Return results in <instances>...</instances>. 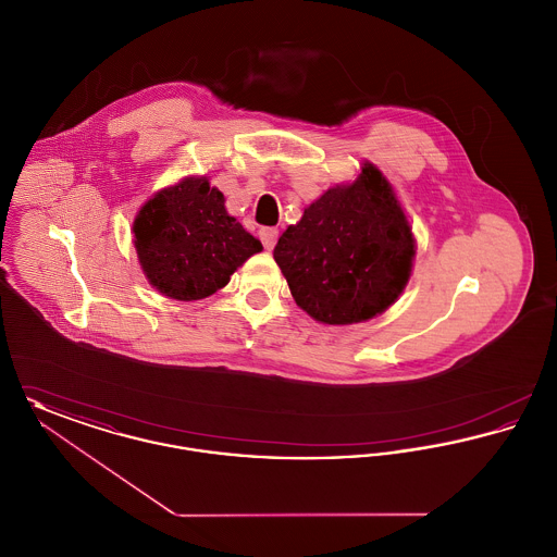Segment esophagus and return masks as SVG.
<instances>
[{
  "instance_id": "esophagus-1",
  "label": "esophagus",
  "mask_w": 557,
  "mask_h": 557,
  "mask_svg": "<svg viewBox=\"0 0 557 557\" xmlns=\"http://www.w3.org/2000/svg\"><path fill=\"white\" fill-rule=\"evenodd\" d=\"M277 236H280V232H277L275 227H263V230L259 232V238L263 242V246H265L267 250H273V246H275V242H277Z\"/></svg>"
}]
</instances>
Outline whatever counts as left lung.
Returning <instances> with one entry per match:
<instances>
[{
	"label": "left lung",
	"instance_id": "left-lung-1",
	"mask_svg": "<svg viewBox=\"0 0 557 557\" xmlns=\"http://www.w3.org/2000/svg\"><path fill=\"white\" fill-rule=\"evenodd\" d=\"M416 244L386 177L366 164L350 186L327 189L273 250L296 305L330 325L388 309L407 286Z\"/></svg>",
	"mask_w": 557,
	"mask_h": 557
}]
</instances>
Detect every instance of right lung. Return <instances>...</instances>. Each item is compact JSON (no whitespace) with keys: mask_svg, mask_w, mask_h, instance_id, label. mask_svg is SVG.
Wrapping results in <instances>:
<instances>
[{"mask_svg":"<svg viewBox=\"0 0 557 557\" xmlns=\"http://www.w3.org/2000/svg\"><path fill=\"white\" fill-rule=\"evenodd\" d=\"M148 282L169 298L200 300L223 288L248 257L263 250L207 177H189L150 198L133 223Z\"/></svg>","mask_w":557,"mask_h":557,"instance_id":"1","label":"right lung"}]
</instances>
